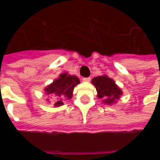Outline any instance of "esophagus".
I'll return each instance as SVG.
<instances>
[{"label": "esophagus", "mask_w": 160, "mask_h": 160, "mask_svg": "<svg viewBox=\"0 0 160 160\" xmlns=\"http://www.w3.org/2000/svg\"><path fill=\"white\" fill-rule=\"evenodd\" d=\"M84 82H89L91 80V78H83V80H82Z\"/></svg>", "instance_id": "34e87169"}]
</instances>
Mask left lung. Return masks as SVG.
<instances>
[{
  "mask_svg": "<svg viewBox=\"0 0 160 160\" xmlns=\"http://www.w3.org/2000/svg\"><path fill=\"white\" fill-rule=\"evenodd\" d=\"M92 84L96 87L98 98L102 99V102L105 104H116L122 95V91L113 79L105 74L94 77L92 80Z\"/></svg>",
  "mask_w": 160,
  "mask_h": 160,
  "instance_id": "1",
  "label": "left lung"
}]
</instances>
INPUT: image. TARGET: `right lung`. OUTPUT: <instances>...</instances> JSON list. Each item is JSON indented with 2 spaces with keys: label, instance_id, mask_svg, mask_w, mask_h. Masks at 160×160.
Returning <instances> with one entry per match:
<instances>
[{
  "label": "right lung",
  "instance_id": "right-lung-1",
  "mask_svg": "<svg viewBox=\"0 0 160 160\" xmlns=\"http://www.w3.org/2000/svg\"><path fill=\"white\" fill-rule=\"evenodd\" d=\"M80 83L79 78L75 75L62 73L52 83L48 85L43 91L45 95L53 99L54 107H59L63 105L66 101L72 98L74 87ZM46 100L49 101V98Z\"/></svg>",
  "mask_w": 160,
  "mask_h": 160
}]
</instances>
